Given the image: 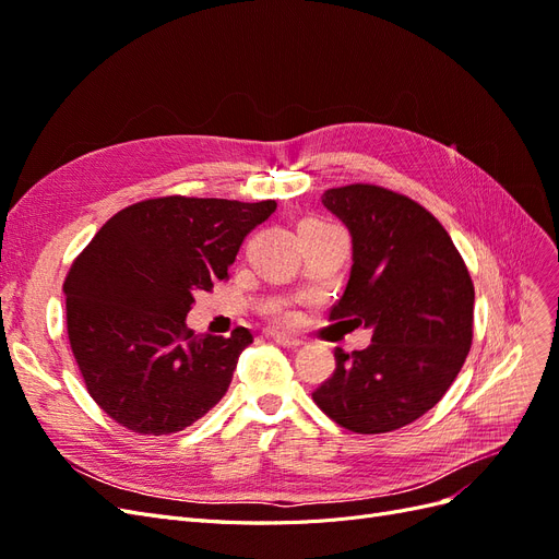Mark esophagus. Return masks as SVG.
<instances>
[{
	"instance_id": "34e87169",
	"label": "esophagus",
	"mask_w": 559,
	"mask_h": 559,
	"mask_svg": "<svg viewBox=\"0 0 559 559\" xmlns=\"http://www.w3.org/2000/svg\"><path fill=\"white\" fill-rule=\"evenodd\" d=\"M267 337H270V341H273V343H277V345H282V347H292V349H296V347L302 345L300 337L286 335V333H280V331H267Z\"/></svg>"
}]
</instances>
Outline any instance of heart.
Wrapping results in <instances>:
<instances>
[{
	"instance_id": "heart-1",
	"label": "heart",
	"mask_w": 559,
	"mask_h": 559,
	"mask_svg": "<svg viewBox=\"0 0 559 559\" xmlns=\"http://www.w3.org/2000/svg\"><path fill=\"white\" fill-rule=\"evenodd\" d=\"M306 224H319V222H306ZM306 224H302V226H306ZM267 312L275 321H282V324H289V321H294V312H292L289 306H286V302H275V306H270Z\"/></svg>"
}]
</instances>
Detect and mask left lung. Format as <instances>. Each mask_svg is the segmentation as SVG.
Instances as JSON below:
<instances>
[{
  "label": "left lung",
  "mask_w": 559,
  "mask_h": 559,
  "mask_svg": "<svg viewBox=\"0 0 559 559\" xmlns=\"http://www.w3.org/2000/svg\"><path fill=\"white\" fill-rule=\"evenodd\" d=\"M352 233V273L329 319L368 326L366 349L335 347L333 376L312 392L335 425L386 433L443 399L473 343V282L438 218L408 195L349 183L321 198Z\"/></svg>",
  "instance_id": "8db88e82"
}]
</instances>
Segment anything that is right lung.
<instances>
[{
	"instance_id": "add662e5",
	"label": "right lung",
	"mask_w": 559,
	"mask_h": 559,
	"mask_svg": "<svg viewBox=\"0 0 559 559\" xmlns=\"http://www.w3.org/2000/svg\"><path fill=\"white\" fill-rule=\"evenodd\" d=\"M275 210V200L151 198L114 214L79 253L62 284L67 335L88 394L118 425L177 433L224 399L253 335H195L186 314Z\"/></svg>"
}]
</instances>
